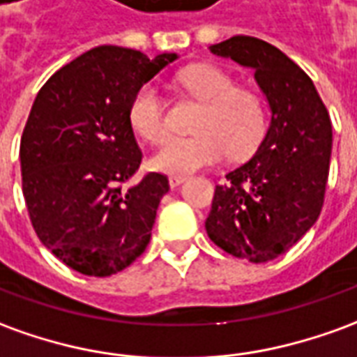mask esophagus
Returning <instances> with one entry per match:
<instances>
[{"label":"esophagus","mask_w":357,"mask_h":357,"mask_svg":"<svg viewBox=\"0 0 357 357\" xmlns=\"http://www.w3.org/2000/svg\"><path fill=\"white\" fill-rule=\"evenodd\" d=\"M168 181H170V187L174 189V187H178L179 183H183V181H185V176H179V174H172L170 178H168Z\"/></svg>","instance_id":"obj_1"}]
</instances>
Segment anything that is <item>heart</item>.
<instances>
[{
    "label": "heart",
    "instance_id": "obj_1",
    "mask_svg": "<svg viewBox=\"0 0 357 357\" xmlns=\"http://www.w3.org/2000/svg\"><path fill=\"white\" fill-rule=\"evenodd\" d=\"M176 83L203 102L193 126L197 133L168 139L151 158L153 168L189 174L220 162L228 153L238 160L255 153L266 133V108L259 92L236 84L228 71L213 63L181 69ZM127 119L137 135L151 144L162 143L170 133L166 102L153 83L139 86L131 96Z\"/></svg>",
    "mask_w": 357,
    "mask_h": 357
}]
</instances>
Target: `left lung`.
<instances>
[{
    "label": "left lung",
    "mask_w": 357,
    "mask_h": 357,
    "mask_svg": "<svg viewBox=\"0 0 357 357\" xmlns=\"http://www.w3.org/2000/svg\"><path fill=\"white\" fill-rule=\"evenodd\" d=\"M214 56L251 67L271 106V126L255 156L216 185L204 222L226 253L266 263L298 243L325 203L333 123L309 75L273 44L231 36Z\"/></svg>",
    "instance_id": "8db88e82"
}]
</instances>
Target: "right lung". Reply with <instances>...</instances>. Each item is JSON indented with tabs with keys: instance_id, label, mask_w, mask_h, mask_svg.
<instances>
[{
	"instance_id": "obj_1",
	"label": "right lung",
	"mask_w": 357,
	"mask_h": 357,
	"mask_svg": "<svg viewBox=\"0 0 357 357\" xmlns=\"http://www.w3.org/2000/svg\"><path fill=\"white\" fill-rule=\"evenodd\" d=\"M100 46L50 77L21 137L22 195L38 239L69 268L109 276L151 241L164 174L135 181L143 153L127 119L131 96L176 59Z\"/></svg>"
}]
</instances>
